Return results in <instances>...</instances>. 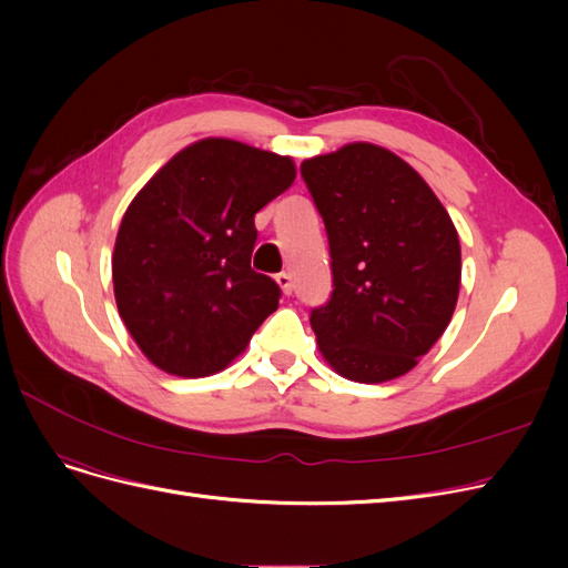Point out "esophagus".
Returning <instances> with one entry per match:
<instances>
[{"instance_id":"obj_1","label":"esophagus","mask_w":568,"mask_h":568,"mask_svg":"<svg viewBox=\"0 0 568 568\" xmlns=\"http://www.w3.org/2000/svg\"><path fill=\"white\" fill-rule=\"evenodd\" d=\"M277 284H280L284 296H291V291H294V280H291L288 272H280L277 274Z\"/></svg>"}]
</instances>
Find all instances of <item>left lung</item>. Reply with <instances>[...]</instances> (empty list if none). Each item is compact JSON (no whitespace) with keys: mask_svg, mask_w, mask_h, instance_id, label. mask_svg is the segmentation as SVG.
<instances>
[{"mask_svg":"<svg viewBox=\"0 0 568 568\" xmlns=\"http://www.w3.org/2000/svg\"><path fill=\"white\" fill-rule=\"evenodd\" d=\"M301 175L332 251L334 294L311 315L324 363L357 384L398 379L453 320L455 222L417 170L379 144L305 159Z\"/></svg>","mask_w":568,"mask_h":568,"instance_id":"8db88e82","label":"left lung"}]
</instances>
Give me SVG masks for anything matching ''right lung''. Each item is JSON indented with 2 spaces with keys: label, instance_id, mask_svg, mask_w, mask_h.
Masks as SVG:
<instances>
[{
  "label": "right lung",
  "instance_id": "right-lung-1",
  "mask_svg": "<svg viewBox=\"0 0 568 568\" xmlns=\"http://www.w3.org/2000/svg\"><path fill=\"white\" fill-rule=\"evenodd\" d=\"M294 180L291 156L205 136L136 192L111 270L118 313L151 365L186 379L217 374L277 311L280 286L251 270L253 217Z\"/></svg>",
  "mask_w": 568,
  "mask_h": 568
}]
</instances>
